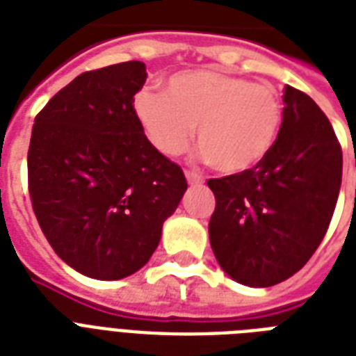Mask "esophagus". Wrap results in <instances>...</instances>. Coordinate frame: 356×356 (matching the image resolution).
I'll return each instance as SVG.
<instances>
[{"mask_svg": "<svg viewBox=\"0 0 356 356\" xmlns=\"http://www.w3.org/2000/svg\"><path fill=\"white\" fill-rule=\"evenodd\" d=\"M184 175H186V179H188L190 184H201V183H203V177H201L200 173L184 172Z\"/></svg>", "mask_w": 356, "mask_h": 356, "instance_id": "1", "label": "esophagus"}]
</instances>
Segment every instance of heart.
<instances>
[{
  "label": "heart",
  "mask_w": 356,
  "mask_h": 356,
  "mask_svg": "<svg viewBox=\"0 0 356 356\" xmlns=\"http://www.w3.org/2000/svg\"><path fill=\"white\" fill-rule=\"evenodd\" d=\"M133 111L162 155H181L197 127L203 159L223 175L259 166L282 127V102L273 86L218 70L177 72L166 81V94L136 92Z\"/></svg>",
  "instance_id": "1"
}]
</instances>
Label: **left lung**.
<instances>
[{"mask_svg":"<svg viewBox=\"0 0 356 356\" xmlns=\"http://www.w3.org/2000/svg\"><path fill=\"white\" fill-rule=\"evenodd\" d=\"M273 149L249 172L209 179L216 209L209 236L218 264L240 284L273 286L307 264L325 236L342 184L331 122L301 90L284 88Z\"/></svg>","mask_w":356,"mask_h":356,"instance_id":"8db88e82","label":"left lung"}]
</instances>
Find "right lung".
<instances>
[{"mask_svg": "<svg viewBox=\"0 0 356 356\" xmlns=\"http://www.w3.org/2000/svg\"><path fill=\"white\" fill-rule=\"evenodd\" d=\"M145 77L140 60L77 75L31 133L29 194L42 233L66 264L99 281L145 266L188 188L134 116Z\"/></svg>", "mask_w": 356, "mask_h": 356, "instance_id": "1", "label": "right lung"}]
</instances>
